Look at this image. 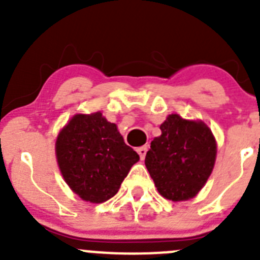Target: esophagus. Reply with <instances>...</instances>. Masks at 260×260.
<instances>
[{
  "label": "esophagus",
  "instance_id": "obj_1",
  "mask_svg": "<svg viewBox=\"0 0 260 260\" xmlns=\"http://www.w3.org/2000/svg\"><path fill=\"white\" fill-rule=\"evenodd\" d=\"M137 152L139 153V156H141V158H142V160H143V158L146 157L147 146H142V147H139V148H137Z\"/></svg>",
  "mask_w": 260,
  "mask_h": 260
}]
</instances>
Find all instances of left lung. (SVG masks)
Listing matches in <instances>:
<instances>
[{
  "label": "left lung",
  "mask_w": 260,
  "mask_h": 260,
  "mask_svg": "<svg viewBox=\"0 0 260 260\" xmlns=\"http://www.w3.org/2000/svg\"><path fill=\"white\" fill-rule=\"evenodd\" d=\"M161 135L151 142L146 164L157 191L173 202L194 198L207 182L216 160V141L202 121L169 114Z\"/></svg>",
  "instance_id": "obj_1"
}]
</instances>
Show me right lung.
Listing matches in <instances>:
<instances>
[{
    "label": "right lung",
    "instance_id": "right-lung-1",
    "mask_svg": "<svg viewBox=\"0 0 260 260\" xmlns=\"http://www.w3.org/2000/svg\"><path fill=\"white\" fill-rule=\"evenodd\" d=\"M56 156L63 180L80 198L103 203L117 194L139 155L100 112L75 114L59 132Z\"/></svg>",
    "mask_w": 260,
    "mask_h": 260
}]
</instances>
